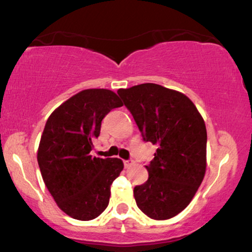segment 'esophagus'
<instances>
[{
  "instance_id": "obj_1",
  "label": "esophagus",
  "mask_w": 252,
  "mask_h": 252,
  "mask_svg": "<svg viewBox=\"0 0 252 252\" xmlns=\"http://www.w3.org/2000/svg\"><path fill=\"white\" fill-rule=\"evenodd\" d=\"M132 164H133V159L132 158L124 159V165H125V168H129V166Z\"/></svg>"
}]
</instances>
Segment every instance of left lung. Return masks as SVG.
Here are the masks:
<instances>
[{
    "label": "left lung",
    "instance_id": "1",
    "mask_svg": "<svg viewBox=\"0 0 252 252\" xmlns=\"http://www.w3.org/2000/svg\"><path fill=\"white\" fill-rule=\"evenodd\" d=\"M143 141L158 146L149 177L134 188L136 205L154 220L174 218L190 204L206 171L207 132L190 98L158 84L119 89Z\"/></svg>",
    "mask_w": 252,
    "mask_h": 252
}]
</instances>
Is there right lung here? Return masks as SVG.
I'll use <instances>...</instances> for the list:
<instances>
[{
    "mask_svg": "<svg viewBox=\"0 0 252 252\" xmlns=\"http://www.w3.org/2000/svg\"><path fill=\"white\" fill-rule=\"evenodd\" d=\"M120 106L113 91L87 89L61 104L45 125L37 155L42 179L60 210L76 220L103 213L124 169L122 159L91 155L104 117Z\"/></svg>",
    "mask_w": 252,
    "mask_h": 252,
    "instance_id": "1",
    "label": "right lung"
}]
</instances>
